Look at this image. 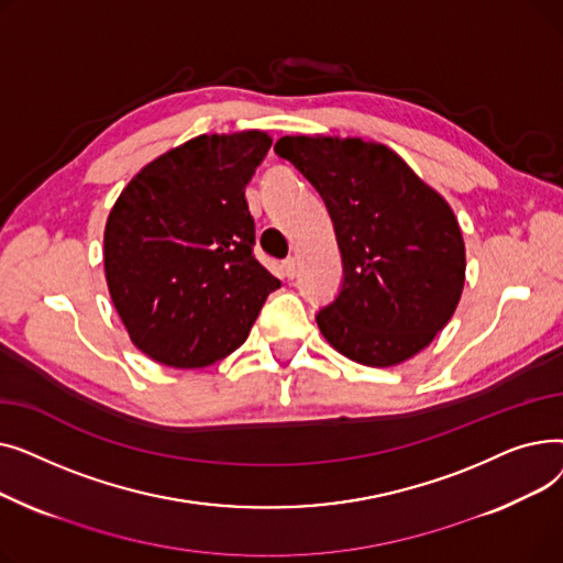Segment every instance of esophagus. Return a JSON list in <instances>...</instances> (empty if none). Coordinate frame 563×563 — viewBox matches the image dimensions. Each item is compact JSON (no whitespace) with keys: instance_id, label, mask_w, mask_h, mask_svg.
<instances>
[{"instance_id":"esophagus-1","label":"esophagus","mask_w":563,"mask_h":563,"mask_svg":"<svg viewBox=\"0 0 563 563\" xmlns=\"http://www.w3.org/2000/svg\"><path fill=\"white\" fill-rule=\"evenodd\" d=\"M297 272H299L297 257H287V260L283 262V276H285L287 280H291V278H297Z\"/></svg>"}]
</instances>
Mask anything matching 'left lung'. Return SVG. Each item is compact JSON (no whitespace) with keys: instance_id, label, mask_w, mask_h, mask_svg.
<instances>
[{"instance_id":"1","label":"left lung","mask_w":563,"mask_h":563,"mask_svg":"<svg viewBox=\"0 0 563 563\" xmlns=\"http://www.w3.org/2000/svg\"><path fill=\"white\" fill-rule=\"evenodd\" d=\"M331 214L342 287L317 327L342 356L390 367L416 356L452 319L465 283V244L448 200L388 145L338 136H283Z\"/></svg>"}]
</instances>
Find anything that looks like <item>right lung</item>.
Returning <instances> with one entry per match:
<instances>
[{
	"label": "right lung",
	"instance_id": "1",
	"mask_svg": "<svg viewBox=\"0 0 563 563\" xmlns=\"http://www.w3.org/2000/svg\"><path fill=\"white\" fill-rule=\"evenodd\" d=\"M269 147L260 130L200 134L143 166L111 207L104 276L147 358L196 369L230 356L280 287L253 255L244 196Z\"/></svg>",
	"mask_w": 563,
	"mask_h": 563
}]
</instances>
